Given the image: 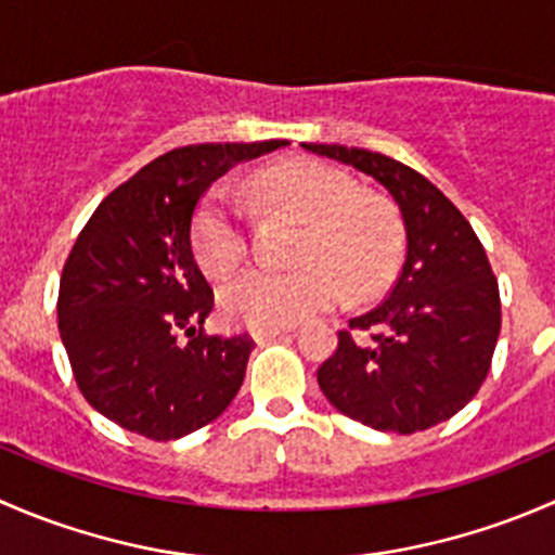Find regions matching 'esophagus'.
<instances>
[{"label":"esophagus","mask_w":555,"mask_h":555,"mask_svg":"<svg viewBox=\"0 0 555 555\" xmlns=\"http://www.w3.org/2000/svg\"><path fill=\"white\" fill-rule=\"evenodd\" d=\"M293 330V324H282V327H251V338L257 340V344H262V340H271L276 338V335H284Z\"/></svg>","instance_id":"esophagus-1"}]
</instances>
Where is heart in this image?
Instances as JSON below:
<instances>
[{
    "mask_svg": "<svg viewBox=\"0 0 555 555\" xmlns=\"http://www.w3.org/2000/svg\"><path fill=\"white\" fill-rule=\"evenodd\" d=\"M255 190L273 206L306 220L295 268H249L222 287V313L246 327H282L344 298L382 293L402 251L397 211L362 195L346 171L319 160H284L257 173ZM193 249L209 276H228L244 262V215L225 188H211L193 217Z\"/></svg>",
    "mask_w": 555,
    "mask_h": 555,
    "instance_id": "heart-1",
    "label": "heart"
}]
</instances>
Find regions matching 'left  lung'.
<instances>
[{"instance_id": "8db88e82", "label": "left lung", "mask_w": 555, "mask_h": 555, "mask_svg": "<svg viewBox=\"0 0 555 555\" xmlns=\"http://www.w3.org/2000/svg\"><path fill=\"white\" fill-rule=\"evenodd\" d=\"M367 173L395 198L405 262L389 298L349 319L319 389L344 416L378 433L411 435L449 422L486 382L500 338V287L462 211L418 171L382 153L304 144Z\"/></svg>"}]
</instances>
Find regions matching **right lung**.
I'll return each instance as SVG.
<instances>
[{
    "label": "right lung",
    "instance_id": "add662e5",
    "mask_svg": "<svg viewBox=\"0 0 555 555\" xmlns=\"http://www.w3.org/2000/svg\"><path fill=\"white\" fill-rule=\"evenodd\" d=\"M284 144L171 150L112 190L72 246L59 287L61 340L82 397L128 433L184 438L242 389L255 340L198 330L215 295L190 228L215 179ZM179 332L189 340L177 341Z\"/></svg>",
    "mask_w": 555,
    "mask_h": 555
}]
</instances>
